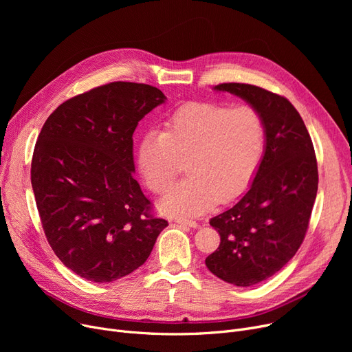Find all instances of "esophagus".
Returning a JSON list of instances; mask_svg holds the SVG:
<instances>
[{"instance_id": "obj_1", "label": "esophagus", "mask_w": 352, "mask_h": 352, "mask_svg": "<svg viewBox=\"0 0 352 352\" xmlns=\"http://www.w3.org/2000/svg\"><path fill=\"white\" fill-rule=\"evenodd\" d=\"M175 223L179 224V226H187V227H191V228H197L198 227V223L197 221H192V219H186V218H177Z\"/></svg>"}]
</instances>
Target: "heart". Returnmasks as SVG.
<instances>
[{"instance_id": "obj_1", "label": "heart", "mask_w": 352, "mask_h": 352, "mask_svg": "<svg viewBox=\"0 0 352 352\" xmlns=\"http://www.w3.org/2000/svg\"><path fill=\"white\" fill-rule=\"evenodd\" d=\"M265 122L251 105L190 102L146 133L137 146V168L145 186L164 194L181 171L188 177L160 201L174 217H197L217 202L243 194L265 153Z\"/></svg>"}]
</instances>
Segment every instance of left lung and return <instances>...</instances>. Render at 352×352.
I'll list each match as a JSON object with an SVG mask.
<instances>
[{
  "label": "left lung",
  "mask_w": 352,
  "mask_h": 352,
  "mask_svg": "<svg viewBox=\"0 0 352 352\" xmlns=\"http://www.w3.org/2000/svg\"><path fill=\"white\" fill-rule=\"evenodd\" d=\"M247 101L265 122V153L247 194L210 219L219 247L207 268L226 283L251 287L278 272L298 251L318 190L314 145L298 111L264 88L227 82L214 87Z\"/></svg>",
  "instance_id": "1"
}]
</instances>
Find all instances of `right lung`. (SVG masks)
<instances>
[{
    "mask_svg": "<svg viewBox=\"0 0 352 352\" xmlns=\"http://www.w3.org/2000/svg\"><path fill=\"white\" fill-rule=\"evenodd\" d=\"M165 100L151 85L109 82L63 102L41 129L31 162L36 208L52 251L81 278L131 274L168 226L133 174V134Z\"/></svg>",
    "mask_w": 352,
    "mask_h": 352,
    "instance_id": "add662e5",
    "label": "right lung"
}]
</instances>
